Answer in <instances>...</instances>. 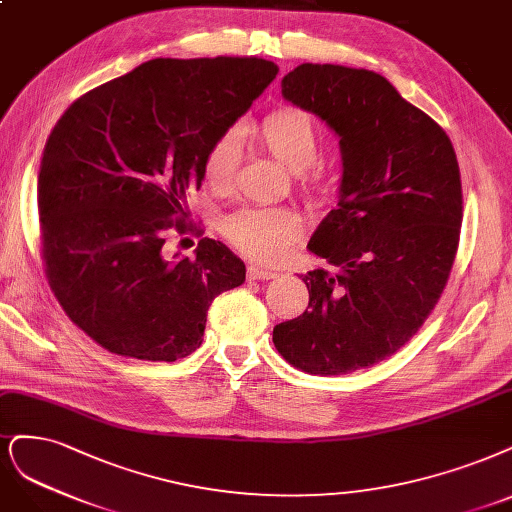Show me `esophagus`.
Listing matches in <instances>:
<instances>
[{
  "label": "esophagus",
  "instance_id": "1",
  "mask_svg": "<svg viewBox=\"0 0 512 512\" xmlns=\"http://www.w3.org/2000/svg\"><path fill=\"white\" fill-rule=\"evenodd\" d=\"M248 277L250 279H275L277 271L262 269V267H256V264H250V267H248Z\"/></svg>",
  "mask_w": 512,
  "mask_h": 512
}]
</instances>
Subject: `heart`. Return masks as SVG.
I'll use <instances>...</instances> for the list:
<instances>
[{"label": "heart", "mask_w": 512, "mask_h": 512, "mask_svg": "<svg viewBox=\"0 0 512 512\" xmlns=\"http://www.w3.org/2000/svg\"><path fill=\"white\" fill-rule=\"evenodd\" d=\"M254 135L264 150L292 173L311 169L322 152V131L315 118L294 105H284L264 116L254 127ZM241 158L243 133L239 127H228L205 154V182L218 192L228 190L235 182ZM222 233L250 258L275 262L301 233V218L286 207H241L224 218Z\"/></svg>", "instance_id": "1"}]
</instances>
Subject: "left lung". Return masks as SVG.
<instances>
[{"mask_svg":"<svg viewBox=\"0 0 512 512\" xmlns=\"http://www.w3.org/2000/svg\"><path fill=\"white\" fill-rule=\"evenodd\" d=\"M281 95L339 137L337 207L309 252L330 269L303 277L309 307L273 328L277 351L311 375H345L392 356L443 294L462 226L451 139L383 76L303 63Z\"/></svg>","mask_w":512,"mask_h":512,"instance_id":"1","label":"left lung"}]
</instances>
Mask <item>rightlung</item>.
Segmentation results:
<instances>
[{
  "label": "right lung",
  "mask_w": 512,
  "mask_h": 512,
  "mask_svg": "<svg viewBox=\"0 0 512 512\" xmlns=\"http://www.w3.org/2000/svg\"><path fill=\"white\" fill-rule=\"evenodd\" d=\"M279 72L256 57L152 59L76 99L38 175L48 284L80 330L118 356L175 362L203 343L214 298L245 281L224 243L167 256L214 139ZM176 220L173 221L172 218Z\"/></svg>",
  "instance_id": "right-lung-1"
}]
</instances>
